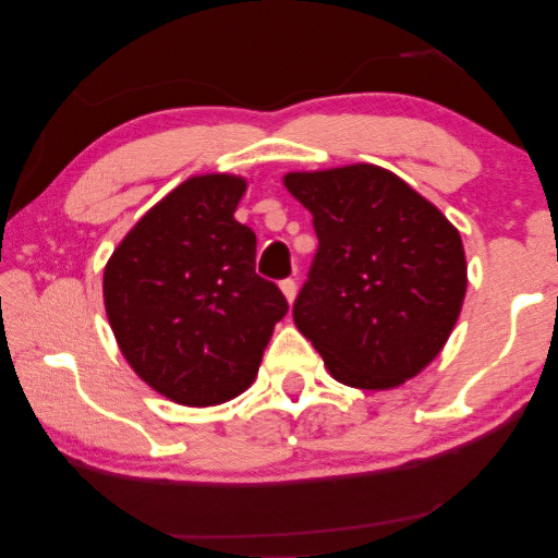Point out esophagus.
I'll return each instance as SVG.
<instances>
[{
    "label": "esophagus",
    "mask_w": 558,
    "mask_h": 558,
    "mask_svg": "<svg viewBox=\"0 0 558 558\" xmlns=\"http://www.w3.org/2000/svg\"><path fill=\"white\" fill-rule=\"evenodd\" d=\"M279 289H281V294H284V299L289 301V306L294 304V299H296V281L294 279H284L279 284Z\"/></svg>",
    "instance_id": "obj_1"
}]
</instances>
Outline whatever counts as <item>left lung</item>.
Masks as SVG:
<instances>
[{"label":"left lung","instance_id":"1","mask_svg":"<svg viewBox=\"0 0 558 558\" xmlns=\"http://www.w3.org/2000/svg\"><path fill=\"white\" fill-rule=\"evenodd\" d=\"M287 191L314 215L318 252L294 324L330 377L395 389L441 353L461 316V232L397 173L375 163L289 171Z\"/></svg>","mask_w":558,"mask_h":558}]
</instances>
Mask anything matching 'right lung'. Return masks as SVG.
I'll use <instances>...</instances> for the list:
<instances>
[{"mask_svg": "<svg viewBox=\"0 0 558 558\" xmlns=\"http://www.w3.org/2000/svg\"><path fill=\"white\" fill-rule=\"evenodd\" d=\"M247 179L201 173L146 210L105 264L117 345L156 392L183 407L247 389L289 304L254 274V232L234 220Z\"/></svg>", "mask_w": 558, "mask_h": 558, "instance_id": "1", "label": "right lung"}]
</instances>
